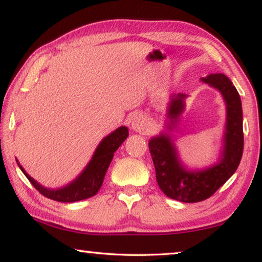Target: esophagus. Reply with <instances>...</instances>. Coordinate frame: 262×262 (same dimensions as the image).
<instances>
[{
	"instance_id": "1",
	"label": "esophagus",
	"mask_w": 262,
	"mask_h": 262,
	"mask_svg": "<svg viewBox=\"0 0 262 262\" xmlns=\"http://www.w3.org/2000/svg\"><path fill=\"white\" fill-rule=\"evenodd\" d=\"M132 129L137 133H143L149 126V120L144 114L136 113L134 117L132 118Z\"/></svg>"
}]
</instances>
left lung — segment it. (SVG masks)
Masks as SVG:
<instances>
[{
    "mask_svg": "<svg viewBox=\"0 0 262 262\" xmlns=\"http://www.w3.org/2000/svg\"><path fill=\"white\" fill-rule=\"evenodd\" d=\"M200 81L220 92L227 108L219 161L210 166L195 170H189L181 162L171 132L178 129L180 115L186 108L187 95L185 94L171 95L165 121L167 130L149 140V150L159 188L166 196L186 203L206 200L231 178L241 163L244 149L242 100L231 79L219 73L201 77Z\"/></svg>",
    "mask_w": 262,
    "mask_h": 262,
    "instance_id": "obj_1",
    "label": "left lung"
}]
</instances>
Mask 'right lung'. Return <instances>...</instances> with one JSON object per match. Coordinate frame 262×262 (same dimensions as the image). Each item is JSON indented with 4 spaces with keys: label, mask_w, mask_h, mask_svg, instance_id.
<instances>
[{
    "label": "right lung",
    "mask_w": 262,
    "mask_h": 262,
    "mask_svg": "<svg viewBox=\"0 0 262 262\" xmlns=\"http://www.w3.org/2000/svg\"><path fill=\"white\" fill-rule=\"evenodd\" d=\"M127 137L128 128L126 126L119 127L118 129L105 136L100 141L98 147L96 148L94 155H92L90 162L88 163V165L84 167L81 173L69 184L60 188H47L45 186L40 185L37 180H34L32 177L28 174V172L24 170V167L20 165L17 158L16 162L21 172L30 180V183L43 196L59 202H76L94 196L98 193L99 188L103 185L106 171H107L113 159L114 152L125 142Z\"/></svg>",
    "instance_id": "add662e5"
}]
</instances>
